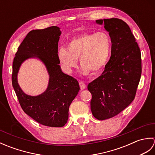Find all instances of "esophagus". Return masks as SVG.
<instances>
[{"mask_svg": "<svg viewBox=\"0 0 155 155\" xmlns=\"http://www.w3.org/2000/svg\"><path fill=\"white\" fill-rule=\"evenodd\" d=\"M79 85H80V88L81 90H84L87 88V85L83 81H79Z\"/></svg>", "mask_w": 155, "mask_h": 155, "instance_id": "34e87169", "label": "esophagus"}]
</instances>
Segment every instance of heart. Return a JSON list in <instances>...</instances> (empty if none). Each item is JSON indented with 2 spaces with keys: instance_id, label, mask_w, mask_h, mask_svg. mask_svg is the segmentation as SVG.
I'll return each mask as SVG.
<instances>
[{
  "instance_id": "obj_1",
  "label": "heart",
  "mask_w": 155,
  "mask_h": 155,
  "mask_svg": "<svg viewBox=\"0 0 155 155\" xmlns=\"http://www.w3.org/2000/svg\"><path fill=\"white\" fill-rule=\"evenodd\" d=\"M111 51L110 36L105 31L84 33L68 42L67 48L61 47L58 58L66 71L71 72L77 66L79 58L81 72L97 74L103 70L109 59Z\"/></svg>"
}]
</instances>
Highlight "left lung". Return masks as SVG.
I'll return each instance as SVG.
<instances>
[{
    "label": "left lung",
    "instance_id": "left-lung-1",
    "mask_svg": "<svg viewBox=\"0 0 155 155\" xmlns=\"http://www.w3.org/2000/svg\"><path fill=\"white\" fill-rule=\"evenodd\" d=\"M111 40V56L103 73L88 85L93 116L103 120L116 116L135 97L142 68L140 48L128 25L120 19L96 21Z\"/></svg>",
    "mask_w": 155,
    "mask_h": 155
}]
</instances>
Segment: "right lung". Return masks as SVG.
<instances>
[{"mask_svg": "<svg viewBox=\"0 0 155 155\" xmlns=\"http://www.w3.org/2000/svg\"><path fill=\"white\" fill-rule=\"evenodd\" d=\"M61 35L57 26L30 31L18 48L12 63V87L22 110L38 123L51 127H62L67 123L69 107L80 90L77 80L64 73L59 65ZM30 58L40 60L49 77L47 89L37 96L25 94L18 83L19 67Z\"/></svg>", "mask_w": 155, "mask_h": 155, "instance_id": "obj_1", "label": "right lung"}]
</instances>
